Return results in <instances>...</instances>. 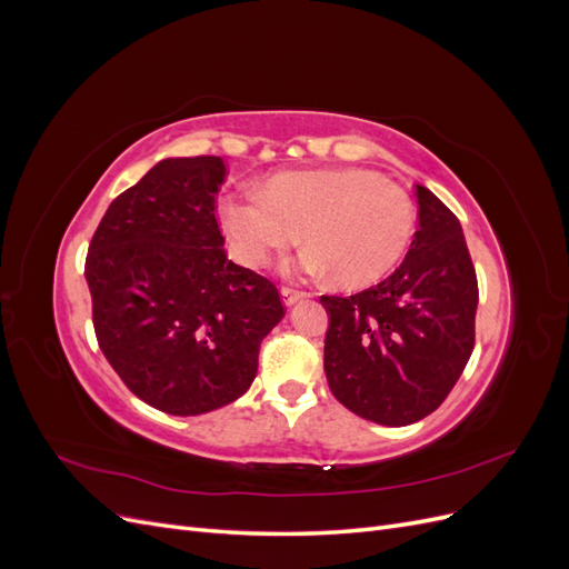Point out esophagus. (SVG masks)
Masks as SVG:
<instances>
[{
    "label": "esophagus",
    "instance_id": "esophagus-1",
    "mask_svg": "<svg viewBox=\"0 0 569 569\" xmlns=\"http://www.w3.org/2000/svg\"><path fill=\"white\" fill-rule=\"evenodd\" d=\"M308 297V291L303 289H295V287H282V301L287 306H295L297 301H303Z\"/></svg>",
    "mask_w": 569,
    "mask_h": 569
}]
</instances>
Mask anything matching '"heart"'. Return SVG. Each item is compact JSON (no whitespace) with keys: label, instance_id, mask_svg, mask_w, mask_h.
<instances>
[{"label":"heart","instance_id":"1","mask_svg":"<svg viewBox=\"0 0 569 569\" xmlns=\"http://www.w3.org/2000/svg\"><path fill=\"white\" fill-rule=\"evenodd\" d=\"M239 261L263 266L274 251L306 237L299 268L332 270L339 284L380 280L406 253L416 209L401 187L366 168L291 170L263 182L261 197H232L222 203Z\"/></svg>","mask_w":569,"mask_h":569}]
</instances>
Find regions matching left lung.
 Here are the masks:
<instances>
[{
  "label": "left lung",
  "mask_w": 569,
  "mask_h": 569,
  "mask_svg": "<svg viewBox=\"0 0 569 569\" xmlns=\"http://www.w3.org/2000/svg\"><path fill=\"white\" fill-rule=\"evenodd\" d=\"M418 232L387 280L351 297H320L330 327L325 375L335 399L387 427L435 412L475 349L477 272L460 220L416 187Z\"/></svg>",
  "instance_id": "1"
}]
</instances>
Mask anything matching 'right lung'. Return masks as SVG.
Segmentation results:
<instances>
[{"instance_id":"obj_1","label":"right lung","mask_w":569,"mask_h":569,"mask_svg":"<svg viewBox=\"0 0 569 569\" xmlns=\"http://www.w3.org/2000/svg\"><path fill=\"white\" fill-rule=\"evenodd\" d=\"M222 178L220 157L157 163L111 201L84 258L101 353L168 416L237 401L287 311L274 282L228 261L216 218Z\"/></svg>"}]
</instances>
